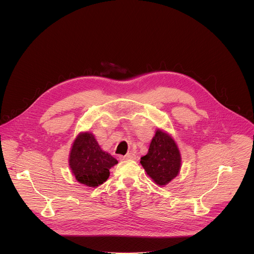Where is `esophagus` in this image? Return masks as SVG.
Returning a JSON list of instances; mask_svg holds the SVG:
<instances>
[{"label": "esophagus", "instance_id": "34e87169", "mask_svg": "<svg viewBox=\"0 0 254 254\" xmlns=\"http://www.w3.org/2000/svg\"><path fill=\"white\" fill-rule=\"evenodd\" d=\"M120 159H122V160H133V159H136V155L132 152H129L124 156H120Z\"/></svg>", "mask_w": 254, "mask_h": 254}]
</instances>
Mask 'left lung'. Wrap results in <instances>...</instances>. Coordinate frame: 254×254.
Here are the masks:
<instances>
[{
    "mask_svg": "<svg viewBox=\"0 0 254 254\" xmlns=\"http://www.w3.org/2000/svg\"><path fill=\"white\" fill-rule=\"evenodd\" d=\"M146 174L159 186L173 180L181 168V154L170 135L156 130L147 153L141 157Z\"/></svg>",
    "mask_w": 254,
    "mask_h": 254,
    "instance_id": "8db88e82",
    "label": "left lung"
}]
</instances>
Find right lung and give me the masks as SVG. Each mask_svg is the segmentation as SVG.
<instances>
[{"label":"right lung","mask_w":254,"mask_h":254,"mask_svg":"<svg viewBox=\"0 0 254 254\" xmlns=\"http://www.w3.org/2000/svg\"><path fill=\"white\" fill-rule=\"evenodd\" d=\"M118 161L104 151L92 133H80L69 153V166L76 180L88 187H98L109 177V169Z\"/></svg>","instance_id":"add662e5"}]
</instances>
